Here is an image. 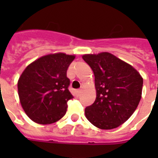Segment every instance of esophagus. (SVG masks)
<instances>
[{
	"instance_id": "obj_1",
	"label": "esophagus",
	"mask_w": 158,
	"mask_h": 158,
	"mask_svg": "<svg viewBox=\"0 0 158 158\" xmlns=\"http://www.w3.org/2000/svg\"><path fill=\"white\" fill-rule=\"evenodd\" d=\"M81 92H82L81 89H79V90H77V94H78V95H79V94H81Z\"/></svg>"
}]
</instances>
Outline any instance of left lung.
I'll return each mask as SVG.
<instances>
[{
    "label": "left lung",
    "mask_w": 158,
    "mask_h": 158,
    "mask_svg": "<svg viewBox=\"0 0 158 158\" xmlns=\"http://www.w3.org/2000/svg\"><path fill=\"white\" fill-rule=\"evenodd\" d=\"M82 57L94 71L97 94L94 104L85 108V116L102 130L120 126L139 103L142 76L131 64L111 53L85 54Z\"/></svg>",
    "instance_id": "obj_1"
}]
</instances>
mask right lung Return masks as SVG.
<instances>
[{
	"mask_svg": "<svg viewBox=\"0 0 158 158\" xmlns=\"http://www.w3.org/2000/svg\"><path fill=\"white\" fill-rule=\"evenodd\" d=\"M74 55L52 53L26 67L18 80L19 102L26 115L35 123L50 125L60 120L73 98L68 89V67Z\"/></svg>",
	"mask_w": 158,
	"mask_h": 158,
	"instance_id": "right-lung-1",
	"label": "right lung"
}]
</instances>
